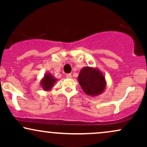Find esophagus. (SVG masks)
I'll list each match as a JSON object with an SVG mask.
<instances>
[{
	"label": "esophagus",
	"mask_w": 147,
	"mask_h": 147,
	"mask_svg": "<svg viewBox=\"0 0 147 147\" xmlns=\"http://www.w3.org/2000/svg\"><path fill=\"white\" fill-rule=\"evenodd\" d=\"M66 77H67V78H68V79L72 78V75H71V74H67Z\"/></svg>",
	"instance_id": "1"
}]
</instances>
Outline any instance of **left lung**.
I'll use <instances>...</instances> for the list:
<instances>
[{
	"instance_id": "left-lung-1",
	"label": "left lung",
	"mask_w": 147,
	"mask_h": 147,
	"mask_svg": "<svg viewBox=\"0 0 147 147\" xmlns=\"http://www.w3.org/2000/svg\"><path fill=\"white\" fill-rule=\"evenodd\" d=\"M77 79L84 92L91 97L99 95L106 88L105 77L97 68L84 67L79 72Z\"/></svg>"
}]
</instances>
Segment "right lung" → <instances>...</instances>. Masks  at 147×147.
I'll return each instance as SVG.
<instances>
[{"mask_svg":"<svg viewBox=\"0 0 147 147\" xmlns=\"http://www.w3.org/2000/svg\"><path fill=\"white\" fill-rule=\"evenodd\" d=\"M57 80L58 79L55 78L50 72H47L41 79L40 84L42 88L45 91H50L54 87Z\"/></svg>","mask_w":147,"mask_h":147,"instance_id":"add662e5","label":"right lung"}]
</instances>
